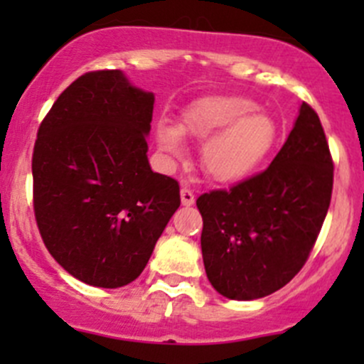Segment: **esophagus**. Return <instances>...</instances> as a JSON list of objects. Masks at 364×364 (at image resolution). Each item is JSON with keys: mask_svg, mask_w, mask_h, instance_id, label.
I'll return each instance as SVG.
<instances>
[{"mask_svg": "<svg viewBox=\"0 0 364 364\" xmlns=\"http://www.w3.org/2000/svg\"><path fill=\"white\" fill-rule=\"evenodd\" d=\"M196 203V196H193V192L190 188H186V186H183L181 188V204L183 205H193Z\"/></svg>", "mask_w": 364, "mask_h": 364, "instance_id": "1", "label": "esophagus"}]
</instances>
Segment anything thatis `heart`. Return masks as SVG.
Listing matches in <instances>:
<instances>
[{"label": "heart", "instance_id": "heart-1", "mask_svg": "<svg viewBox=\"0 0 364 364\" xmlns=\"http://www.w3.org/2000/svg\"><path fill=\"white\" fill-rule=\"evenodd\" d=\"M252 100L234 95H211L190 104L178 127H156V144L168 159H181L185 139L203 142L200 164L216 183L232 185L247 179L262 164L277 139L267 114L253 109Z\"/></svg>", "mask_w": 364, "mask_h": 364}]
</instances>
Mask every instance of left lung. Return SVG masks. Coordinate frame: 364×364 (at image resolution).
<instances>
[{"label": "left lung", "instance_id": "left-lung-1", "mask_svg": "<svg viewBox=\"0 0 364 364\" xmlns=\"http://www.w3.org/2000/svg\"><path fill=\"white\" fill-rule=\"evenodd\" d=\"M333 160L317 112L301 104L269 167L230 190L200 196L204 269L218 294L269 296L306 262L328 215Z\"/></svg>", "mask_w": 364, "mask_h": 364}]
</instances>
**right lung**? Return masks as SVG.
<instances>
[{
  "instance_id": "obj_1",
  "label": "right lung",
  "mask_w": 364,
  "mask_h": 364,
  "mask_svg": "<svg viewBox=\"0 0 364 364\" xmlns=\"http://www.w3.org/2000/svg\"><path fill=\"white\" fill-rule=\"evenodd\" d=\"M155 95L121 70L80 75L58 97L33 151V203L58 264L93 287L134 282L179 208L176 179L151 171Z\"/></svg>"
}]
</instances>
